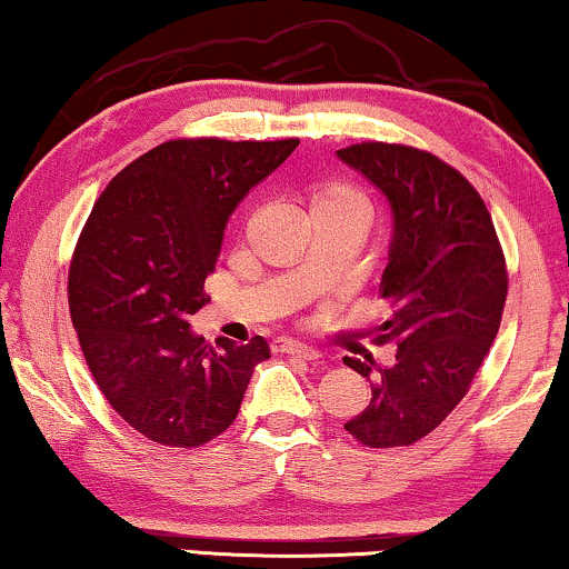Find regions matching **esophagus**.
Wrapping results in <instances>:
<instances>
[{
    "instance_id": "34e87169",
    "label": "esophagus",
    "mask_w": 569,
    "mask_h": 569,
    "mask_svg": "<svg viewBox=\"0 0 569 569\" xmlns=\"http://www.w3.org/2000/svg\"><path fill=\"white\" fill-rule=\"evenodd\" d=\"M279 350L287 352V356H298L302 360H319L321 352L311 348L306 342H295V339H279Z\"/></svg>"
}]
</instances>
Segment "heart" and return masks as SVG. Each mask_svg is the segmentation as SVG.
<instances>
[{"mask_svg": "<svg viewBox=\"0 0 569 569\" xmlns=\"http://www.w3.org/2000/svg\"><path fill=\"white\" fill-rule=\"evenodd\" d=\"M313 213H363L371 217V203L356 186L348 182H323L311 196Z\"/></svg>", "mask_w": 569, "mask_h": 569, "instance_id": "obj_1", "label": "heart"}]
</instances>
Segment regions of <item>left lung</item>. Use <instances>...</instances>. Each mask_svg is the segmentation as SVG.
Here are the masks:
<instances>
[{
	"instance_id": "obj_1",
	"label": "left lung",
	"mask_w": 569,
	"mask_h": 569,
	"mask_svg": "<svg viewBox=\"0 0 569 569\" xmlns=\"http://www.w3.org/2000/svg\"><path fill=\"white\" fill-rule=\"evenodd\" d=\"M337 157L392 211L381 295L395 311L379 342H395V363L345 358L371 381V402L345 429L368 447H408L457 408L489 356L507 300L505 256L481 196L441 159L392 143Z\"/></svg>"
}]
</instances>
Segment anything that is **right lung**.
Segmentation results:
<instances>
[{
    "label": "right lung",
    "instance_id": "add662e5",
    "mask_svg": "<svg viewBox=\"0 0 569 569\" xmlns=\"http://www.w3.org/2000/svg\"><path fill=\"white\" fill-rule=\"evenodd\" d=\"M298 140H169L132 161L96 201L68 298L86 363L109 405L146 439L201 447L238 418L269 342L219 337L188 319L209 302L227 221Z\"/></svg>",
    "mask_w": 569,
    "mask_h": 569
}]
</instances>
